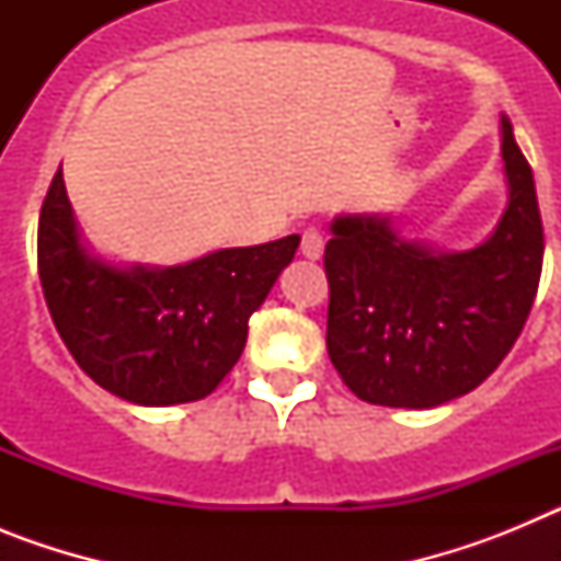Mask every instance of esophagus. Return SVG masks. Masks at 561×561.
Here are the masks:
<instances>
[{"mask_svg": "<svg viewBox=\"0 0 561 561\" xmlns=\"http://www.w3.org/2000/svg\"><path fill=\"white\" fill-rule=\"evenodd\" d=\"M323 250H325L323 232L309 227V230L304 232V241H300V252H304V257H309V261H320V257H323Z\"/></svg>", "mask_w": 561, "mask_h": 561, "instance_id": "esophagus-1", "label": "esophagus"}]
</instances>
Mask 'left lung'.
<instances>
[{"label":"left lung","mask_w":561,"mask_h":561,"mask_svg":"<svg viewBox=\"0 0 561 561\" xmlns=\"http://www.w3.org/2000/svg\"><path fill=\"white\" fill-rule=\"evenodd\" d=\"M508 202L492 236L447 252L410 241L381 213H345L325 244V345L342 381L381 408L430 410L474 390L512 351L542 272V219L528 160L500 117Z\"/></svg>","instance_id":"obj_1"}]
</instances>
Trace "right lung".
Wrapping results in <instances>:
<instances>
[{
	"instance_id": "right-lung-1",
	"label": "right lung",
	"mask_w": 561,
	"mask_h": 561,
	"mask_svg": "<svg viewBox=\"0 0 561 561\" xmlns=\"http://www.w3.org/2000/svg\"><path fill=\"white\" fill-rule=\"evenodd\" d=\"M297 244L286 236L176 266L114 264L83 241L58 171L38 219V275L83 374L123 401L171 408L219 388Z\"/></svg>"
}]
</instances>
